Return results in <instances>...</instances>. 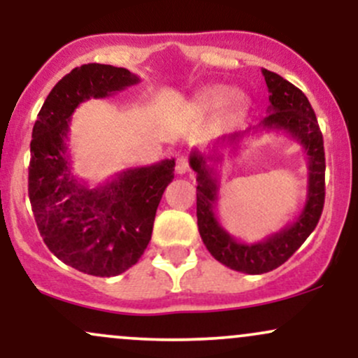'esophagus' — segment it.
<instances>
[{"label": "esophagus", "mask_w": 358, "mask_h": 358, "mask_svg": "<svg viewBox=\"0 0 358 358\" xmlns=\"http://www.w3.org/2000/svg\"><path fill=\"white\" fill-rule=\"evenodd\" d=\"M175 171L176 173L183 175L188 171V158L187 156H178V159H176V165H175Z\"/></svg>", "instance_id": "obj_1"}]
</instances>
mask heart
I'll return each mask as SVG.
<instances>
[{
  "mask_svg": "<svg viewBox=\"0 0 358 358\" xmlns=\"http://www.w3.org/2000/svg\"><path fill=\"white\" fill-rule=\"evenodd\" d=\"M229 94H231V90H229L227 87H222V85H219V87H212L202 96V104L207 106V108H212V106L220 104V102L224 101ZM232 101H234V106H237V108H239V106L244 104L245 99L241 92H236L234 94Z\"/></svg>",
  "mask_w": 358,
  "mask_h": 358,
  "instance_id": "heart-1",
  "label": "heart"
}]
</instances>
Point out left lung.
Instances as JSON below:
<instances>
[{
	"mask_svg": "<svg viewBox=\"0 0 358 358\" xmlns=\"http://www.w3.org/2000/svg\"><path fill=\"white\" fill-rule=\"evenodd\" d=\"M262 76L269 90L268 116L256 126L220 136L208 155L200 153L199 150L190 153V166L199 182L196 220L200 237L217 261L245 274L269 273L285 264L315 231L324 203V150L315 110L305 94L291 82L266 69H262ZM261 130L285 132L303 146L308 159L307 202L297 219L281 231L270 234L262 241L244 243L225 231L215 215L220 187L215 166L221 161L222 147H231V152H235L238 143L248 134Z\"/></svg>",
	"mask_w": 358,
	"mask_h": 358,
	"instance_id": "left-lung-1",
	"label": "left lung"
}]
</instances>
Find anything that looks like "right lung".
<instances>
[{
    "instance_id": "right-lung-1",
    "label": "right lung",
    "mask_w": 358,
    "mask_h": 358,
    "mask_svg": "<svg viewBox=\"0 0 358 358\" xmlns=\"http://www.w3.org/2000/svg\"><path fill=\"white\" fill-rule=\"evenodd\" d=\"M138 82V76L113 65L73 69L50 90L31 133L28 195L38 231L62 262L90 276H117L136 264L175 176V158L126 168L94 188L72 171L67 141L73 110Z\"/></svg>"
}]
</instances>
